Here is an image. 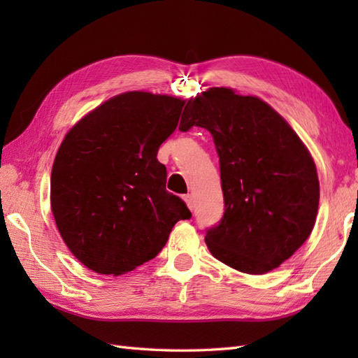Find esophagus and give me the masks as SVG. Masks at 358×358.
<instances>
[{"label":"esophagus","instance_id":"obj_1","mask_svg":"<svg viewBox=\"0 0 358 358\" xmlns=\"http://www.w3.org/2000/svg\"><path fill=\"white\" fill-rule=\"evenodd\" d=\"M183 200L186 201V204H187V208L191 209V210H194V208H195V201H194V199H192V195H183Z\"/></svg>","mask_w":358,"mask_h":358}]
</instances>
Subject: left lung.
I'll return each mask as SVG.
<instances>
[{
    "mask_svg": "<svg viewBox=\"0 0 358 358\" xmlns=\"http://www.w3.org/2000/svg\"><path fill=\"white\" fill-rule=\"evenodd\" d=\"M192 126L210 132L220 158L224 214L206 231L210 254L254 275L278 268L315 224L320 185L309 150L268 103L227 87L187 101L178 129Z\"/></svg>",
    "mask_w": 358,
    "mask_h": 358,
    "instance_id": "8db88e82",
    "label": "left lung"
}]
</instances>
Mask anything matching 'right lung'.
<instances>
[{"instance_id":"obj_1","label":"right lung","mask_w":358,"mask_h":358,"mask_svg":"<svg viewBox=\"0 0 358 358\" xmlns=\"http://www.w3.org/2000/svg\"><path fill=\"white\" fill-rule=\"evenodd\" d=\"M185 101L126 92L98 106L59 146L50 175L52 214L86 268L121 275L157 257L173 224L192 214L166 191L162 143L177 129Z\"/></svg>"}]
</instances>
